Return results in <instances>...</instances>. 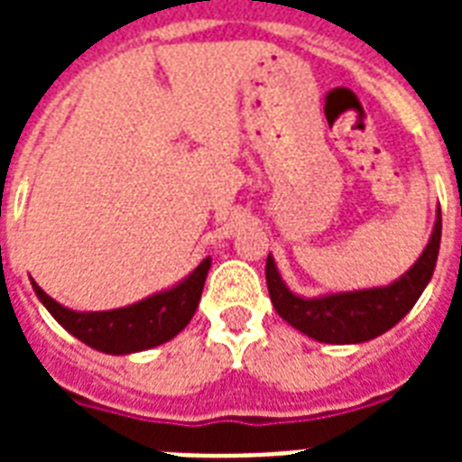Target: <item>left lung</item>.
<instances>
[{"mask_svg": "<svg viewBox=\"0 0 462 462\" xmlns=\"http://www.w3.org/2000/svg\"><path fill=\"white\" fill-rule=\"evenodd\" d=\"M441 246V210H437V223L431 237L410 271L383 288L330 292L321 297H300L285 285L278 273L273 256L266 261V285L275 311L304 336L319 343L355 345L366 343L393 328L410 309L415 307L427 282L434 275V266Z\"/></svg>", "mask_w": 462, "mask_h": 462, "instance_id": "obj_1", "label": "left lung"}]
</instances>
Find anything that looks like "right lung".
Here are the masks:
<instances>
[{
    "mask_svg": "<svg viewBox=\"0 0 462 462\" xmlns=\"http://www.w3.org/2000/svg\"><path fill=\"white\" fill-rule=\"evenodd\" d=\"M208 271L210 259H203L184 281L172 288L110 311H74L61 307L38 282H31L40 302L54 316V321L81 343L107 355H132L158 347L184 330L199 307Z\"/></svg>",
    "mask_w": 462,
    "mask_h": 462,
    "instance_id": "obj_1",
    "label": "right lung"
}]
</instances>
